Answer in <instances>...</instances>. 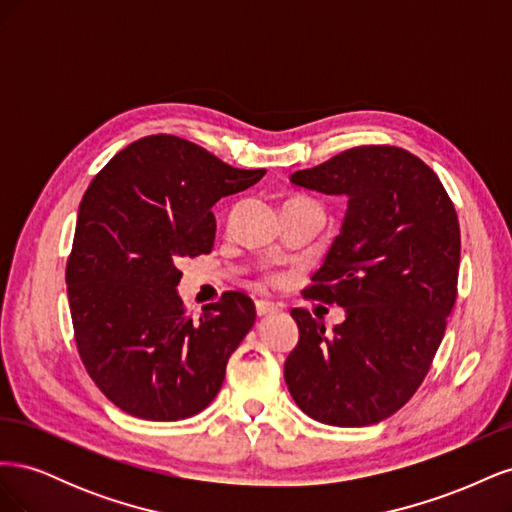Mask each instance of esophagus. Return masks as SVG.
<instances>
[{"label":"esophagus","mask_w":512,"mask_h":512,"mask_svg":"<svg viewBox=\"0 0 512 512\" xmlns=\"http://www.w3.org/2000/svg\"><path fill=\"white\" fill-rule=\"evenodd\" d=\"M277 309H280V305L273 303V301H256V314L258 316H269V314H275Z\"/></svg>","instance_id":"esophagus-1"}]
</instances>
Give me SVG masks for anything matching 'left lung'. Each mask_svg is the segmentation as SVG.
Masks as SVG:
<instances>
[{
  "instance_id": "8db88e82",
  "label": "left lung",
  "mask_w": 512,
  "mask_h": 512,
  "mask_svg": "<svg viewBox=\"0 0 512 512\" xmlns=\"http://www.w3.org/2000/svg\"><path fill=\"white\" fill-rule=\"evenodd\" d=\"M301 188L348 198L342 230L303 297L337 303L327 335L294 307L299 344L284 363L314 421L365 427L395 414L425 380L457 299L459 220L438 175L410 151L361 145L297 170Z\"/></svg>"
}]
</instances>
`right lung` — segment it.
Wrapping results in <instances>:
<instances>
[{
	"label": "right lung",
	"instance_id": "obj_1",
	"mask_svg": "<svg viewBox=\"0 0 512 512\" xmlns=\"http://www.w3.org/2000/svg\"><path fill=\"white\" fill-rule=\"evenodd\" d=\"M265 173L156 134L119 151L89 183L66 267L68 301L87 374L119 410L181 421L222 389L230 354L254 327V301L230 290L188 316L177 262L211 252V207Z\"/></svg>",
	"mask_w": 512,
	"mask_h": 512
}]
</instances>
